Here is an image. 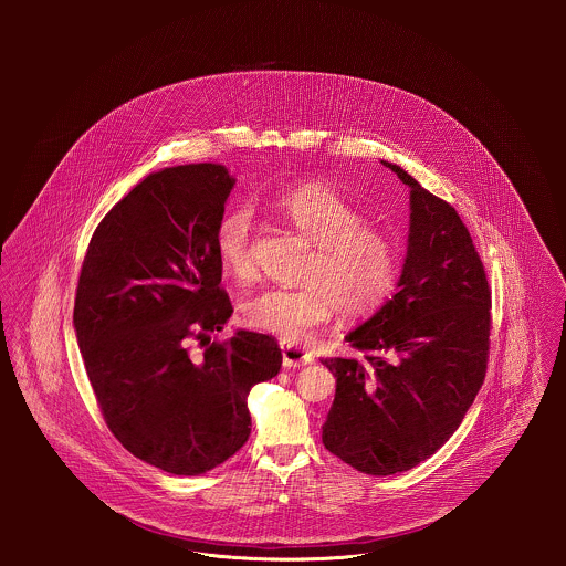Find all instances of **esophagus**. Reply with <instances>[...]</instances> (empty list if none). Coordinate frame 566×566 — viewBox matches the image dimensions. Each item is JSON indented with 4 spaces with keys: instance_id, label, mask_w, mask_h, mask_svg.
Here are the masks:
<instances>
[{
    "instance_id": "1",
    "label": "esophagus",
    "mask_w": 566,
    "mask_h": 566,
    "mask_svg": "<svg viewBox=\"0 0 566 566\" xmlns=\"http://www.w3.org/2000/svg\"><path fill=\"white\" fill-rule=\"evenodd\" d=\"M281 353H283V366L285 368H301V366H307L312 364V355L305 353L303 348L294 346V344H281Z\"/></svg>"
}]
</instances>
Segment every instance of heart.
Wrapping results in <instances>:
<instances>
[{
    "mask_svg": "<svg viewBox=\"0 0 566 566\" xmlns=\"http://www.w3.org/2000/svg\"><path fill=\"white\" fill-rule=\"evenodd\" d=\"M276 211L314 243L301 287H268L243 303L248 326L285 342H303L337 310L361 321L379 312L401 276V245L392 233L368 224V216L337 189L305 182L274 200ZM222 268L235 279H250L254 261L252 207L227 209L213 231Z\"/></svg>",
    "mask_w": 566,
    "mask_h": 566,
    "instance_id": "b5f03b06",
    "label": "heart"
}]
</instances>
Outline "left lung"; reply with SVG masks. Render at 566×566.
Masks as SVG:
<instances>
[{
  "label": "left lung",
  "mask_w": 566,
  "mask_h": 566,
  "mask_svg": "<svg viewBox=\"0 0 566 566\" xmlns=\"http://www.w3.org/2000/svg\"><path fill=\"white\" fill-rule=\"evenodd\" d=\"M411 187L399 292L346 335L364 359L328 357L337 388L324 447L366 475H395L431 458L484 384L490 285L458 211L384 161Z\"/></svg>",
  "instance_id": "8db88e82"
}]
</instances>
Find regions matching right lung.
<instances>
[{
    "instance_id": "obj_1",
    "label": "right lung",
    "mask_w": 566,
    "mask_h": 566,
    "mask_svg": "<svg viewBox=\"0 0 566 566\" xmlns=\"http://www.w3.org/2000/svg\"><path fill=\"white\" fill-rule=\"evenodd\" d=\"M231 189L213 163L150 174L82 261L74 326L99 411L135 458L171 475H202L242 449L248 392L283 361L270 335H216L233 314L213 243Z\"/></svg>"
}]
</instances>
